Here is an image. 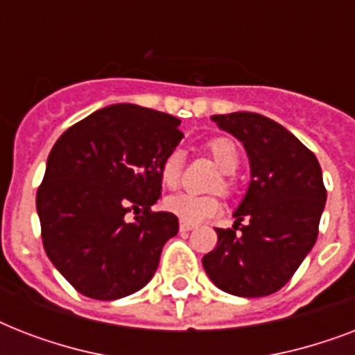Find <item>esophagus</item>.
I'll use <instances>...</instances> for the list:
<instances>
[{
	"mask_svg": "<svg viewBox=\"0 0 355 355\" xmlns=\"http://www.w3.org/2000/svg\"><path fill=\"white\" fill-rule=\"evenodd\" d=\"M193 225H189L186 221H180V232H189V230H193Z\"/></svg>",
	"mask_w": 355,
	"mask_h": 355,
	"instance_id": "34e87169",
	"label": "esophagus"
}]
</instances>
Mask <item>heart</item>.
Listing matches in <instances>:
<instances>
[{"label": "heart", "mask_w": 355, "mask_h": 355, "mask_svg": "<svg viewBox=\"0 0 355 355\" xmlns=\"http://www.w3.org/2000/svg\"><path fill=\"white\" fill-rule=\"evenodd\" d=\"M206 149L210 153L219 169L225 173L223 182H217V188L228 191L230 189V178L228 175H232L239 167V149L234 144L232 139L228 138H211L206 144ZM182 177V155L180 150H171L164 156V160L160 164V178L162 184L167 188H177ZM167 210L175 214L180 221H186L189 225H197L200 221H206L221 210V202L216 195H195L182 191V193H175L171 197H167L164 202Z\"/></svg>", "instance_id": "b5f03b06"}]
</instances>
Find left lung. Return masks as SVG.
<instances>
[{
    "mask_svg": "<svg viewBox=\"0 0 355 355\" xmlns=\"http://www.w3.org/2000/svg\"><path fill=\"white\" fill-rule=\"evenodd\" d=\"M211 119L243 141L250 186L234 214L236 225L216 228L217 245L202 265L223 291L267 297L291 280L317 241L326 202L322 171L300 139L261 114H217Z\"/></svg>",
    "mask_w": 355,
    "mask_h": 355,
    "instance_id": "1",
    "label": "left lung"
}]
</instances>
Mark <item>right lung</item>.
<instances>
[{
	"label": "right lung",
	"mask_w": 355,
	"mask_h": 355,
	"mask_svg": "<svg viewBox=\"0 0 355 355\" xmlns=\"http://www.w3.org/2000/svg\"><path fill=\"white\" fill-rule=\"evenodd\" d=\"M178 125L158 110L112 105L53 145L36 191L42 243L80 295L116 300L155 275L162 248L178 232L175 214L150 210L162 191V160L184 136Z\"/></svg>",
	"instance_id": "right-lung-1"
}]
</instances>
